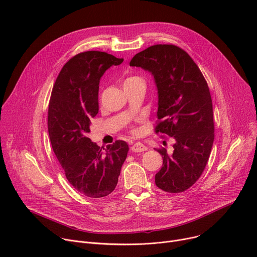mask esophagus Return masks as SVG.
<instances>
[{
    "instance_id": "1",
    "label": "esophagus",
    "mask_w": 257,
    "mask_h": 257,
    "mask_svg": "<svg viewBox=\"0 0 257 257\" xmlns=\"http://www.w3.org/2000/svg\"><path fill=\"white\" fill-rule=\"evenodd\" d=\"M148 148L142 144V143H135L132 147H131V151L132 152H136V153H140V152H145L147 151Z\"/></svg>"
}]
</instances>
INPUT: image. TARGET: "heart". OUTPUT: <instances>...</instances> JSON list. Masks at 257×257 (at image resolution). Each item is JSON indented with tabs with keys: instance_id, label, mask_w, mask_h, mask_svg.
<instances>
[{
	"instance_id": "1",
	"label": "heart",
	"mask_w": 257,
	"mask_h": 257,
	"mask_svg": "<svg viewBox=\"0 0 257 257\" xmlns=\"http://www.w3.org/2000/svg\"><path fill=\"white\" fill-rule=\"evenodd\" d=\"M139 79H141L139 76H130V77H128V78L125 80L124 84H125V83H129V82H133V81L139 80Z\"/></svg>"
}]
</instances>
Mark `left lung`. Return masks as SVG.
<instances>
[{
    "mask_svg": "<svg viewBox=\"0 0 257 257\" xmlns=\"http://www.w3.org/2000/svg\"><path fill=\"white\" fill-rule=\"evenodd\" d=\"M130 66L150 72L158 94L156 132L173 138V154L158 150L163 165L155 176L163 191L178 193L201 176L214 142L213 104L199 68L182 48L157 44L136 54Z\"/></svg>",
    "mask_w": 257,
    "mask_h": 257,
    "instance_id": "obj_1",
    "label": "left lung"
}]
</instances>
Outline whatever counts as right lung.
Instances as JSON below:
<instances>
[{"mask_svg": "<svg viewBox=\"0 0 257 257\" xmlns=\"http://www.w3.org/2000/svg\"><path fill=\"white\" fill-rule=\"evenodd\" d=\"M123 61L103 51L78 54L64 65L51 92L47 117L51 147L67 180L88 197H104L114 190L129 151L124 141L104 149L87 136L99 110L100 79Z\"/></svg>", "mask_w": 257, "mask_h": 257, "instance_id": "obj_1", "label": "right lung"}]
</instances>
